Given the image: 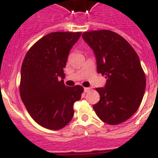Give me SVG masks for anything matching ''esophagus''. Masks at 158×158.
<instances>
[{"label":"esophagus","instance_id":"1","mask_svg":"<svg viewBox=\"0 0 158 158\" xmlns=\"http://www.w3.org/2000/svg\"><path fill=\"white\" fill-rule=\"evenodd\" d=\"M89 91H90V88H89V87H86V88H84V92H89Z\"/></svg>","mask_w":158,"mask_h":158}]
</instances>
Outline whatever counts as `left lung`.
Returning a JSON list of instances; mask_svg holds the SVG:
<instances>
[{
	"mask_svg": "<svg viewBox=\"0 0 158 158\" xmlns=\"http://www.w3.org/2000/svg\"><path fill=\"white\" fill-rule=\"evenodd\" d=\"M84 41L93 50L97 72L106 85L96 88L100 100L93 105L98 117L109 125L130 118L144 97L146 78L138 54L126 40L108 30L85 32Z\"/></svg>",
	"mask_w": 158,
	"mask_h": 158,
	"instance_id": "left-lung-1",
	"label": "left lung"
}]
</instances>
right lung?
<instances>
[{"label":"right lung","instance_id":"add662e5","mask_svg":"<svg viewBox=\"0 0 158 158\" xmlns=\"http://www.w3.org/2000/svg\"><path fill=\"white\" fill-rule=\"evenodd\" d=\"M81 32H54L37 41L27 52L20 72L22 102L33 120L50 130L69 123L73 104L81 98V85H65L64 69L70 49Z\"/></svg>","mask_w":158,"mask_h":158}]
</instances>
